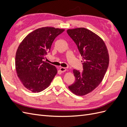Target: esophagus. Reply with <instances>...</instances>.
Wrapping results in <instances>:
<instances>
[{"instance_id": "1", "label": "esophagus", "mask_w": 127, "mask_h": 127, "mask_svg": "<svg viewBox=\"0 0 127 127\" xmlns=\"http://www.w3.org/2000/svg\"><path fill=\"white\" fill-rule=\"evenodd\" d=\"M59 70H60V71L61 72H64V71H66V69L65 68H64V67H61V68H60V69H59Z\"/></svg>"}]
</instances>
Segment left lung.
<instances>
[{
  "label": "left lung",
  "instance_id": "8db88e82",
  "mask_svg": "<svg viewBox=\"0 0 127 127\" xmlns=\"http://www.w3.org/2000/svg\"><path fill=\"white\" fill-rule=\"evenodd\" d=\"M67 32L75 42L83 57V70H73L75 82L68 88L77 95L90 93L101 83L109 64L105 44L101 38L84 28L69 29Z\"/></svg>",
  "mask_w": 127,
  "mask_h": 127
}]
</instances>
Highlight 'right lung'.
I'll return each mask as SVG.
<instances>
[{
  "label": "right lung",
  "mask_w": 127,
  "mask_h": 127,
  "mask_svg": "<svg viewBox=\"0 0 127 127\" xmlns=\"http://www.w3.org/2000/svg\"><path fill=\"white\" fill-rule=\"evenodd\" d=\"M64 31L52 27L39 28L29 34L19 45L15 67L18 78L27 89L37 93L51 84L57 69L43 59L55 38Z\"/></svg>",
  "instance_id": "right-lung-1"
}]
</instances>
